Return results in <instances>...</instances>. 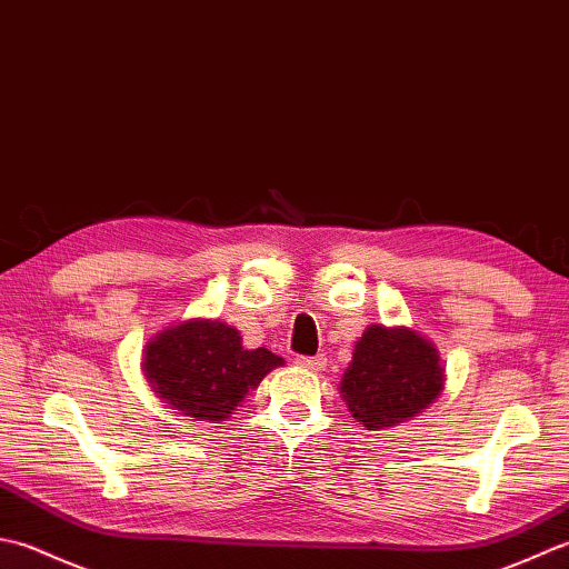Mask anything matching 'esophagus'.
I'll use <instances>...</instances> for the list:
<instances>
[{
    "mask_svg": "<svg viewBox=\"0 0 569 569\" xmlns=\"http://www.w3.org/2000/svg\"><path fill=\"white\" fill-rule=\"evenodd\" d=\"M295 363L299 368L311 370V373H319V370H323V366H327V358L323 356H297Z\"/></svg>",
    "mask_w": 569,
    "mask_h": 569,
    "instance_id": "obj_1",
    "label": "esophagus"
}]
</instances>
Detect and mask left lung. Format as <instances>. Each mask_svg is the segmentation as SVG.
<instances>
[{"label":"left lung","instance_id":"left-lung-1","mask_svg":"<svg viewBox=\"0 0 569 569\" xmlns=\"http://www.w3.org/2000/svg\"><path fill=\"white\" fill-rule=\"evenodd\" d=\"M442 388L445 368L425 336L370 323L356 341L339 390L366 430H386L430 408Z\"/></svg>","mask_w":569,"mask_h":569}]
</instances>
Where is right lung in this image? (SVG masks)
Returning a JSON list of instances; mask_svg holds the SVG:
<instances>
[{"mask_svg": "<svg viewBox=\"0 0 569 569\" xmlns=\"http://www.w3.org/2000/svg\"><path fill=\"white\" fill-rule=\"evenodd\" d=\"M284 361L268 349L248 351L238 329L218 319H189L157 333L142 370L157 396L196 420H228L260 380Z\"/></svg>", "mask_w": 569, "mask_h": 569, "instance_id": "right-lung-1", "label": "right lung"}]
</instances>
